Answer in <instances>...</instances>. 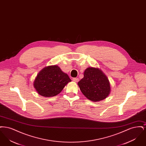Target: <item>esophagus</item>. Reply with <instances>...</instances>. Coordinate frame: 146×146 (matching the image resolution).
<instances>
[{"label":"esophagus","instance_id":"34e87169","mask_svg":"<svg viewBox=\"0 0 146 146\" xmlns=\"http://www.w3.org/2000/svg\"><path fill=\"white\" fill-rule=\"evenodd\" d=\"M72 80L74 82H78L79 81V79L78 78H73L72 79Z\"/></svg>","mask_w":146,"mask_h":146}]
</instances>
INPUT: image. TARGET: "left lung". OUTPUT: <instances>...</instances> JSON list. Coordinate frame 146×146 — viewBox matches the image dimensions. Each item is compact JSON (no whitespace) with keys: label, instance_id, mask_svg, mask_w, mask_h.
Instances as JSON below:
<instances>
[{"label":"left lung","instance_id":"8db88e82","mask_svg":"<svg viewBox=\"0 0 146 146\" xmlns=\"http://www.w3.org/2000/svg\"><path fill=\"white\" fill-rule=\"evenodd\" d=\"M78 85L84 95L93 102L104 100L111 91L107 76L100 69L95 67H88L85 70L83 78Z\"/></svg>","mask_w":146,"mask_h":146}]
</instances>
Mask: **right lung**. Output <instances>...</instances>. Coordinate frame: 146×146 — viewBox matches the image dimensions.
I'll return each instance as SVG.
<instances>
[{"mask_svg": "<svg viewBox=\"0 0 146 146\" xmlns=\"http://www.w3.org/2000/svg\"><path fill=\"white\" fill-rule=\"evenodd\" d=\"M71 82L67 74L57 65L44 67L37 74L33 86L36 91L44 97H52L60 94Z\"/></svg>", "mask_w": 146, "mask_h": 146, "instance_id": "1", "label": "right lung"}]
</instances>
